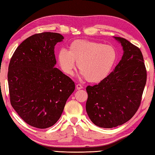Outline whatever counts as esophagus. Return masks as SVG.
I'll return each instance as SVG.
<instances>
[{"instance_id": "34e87169", "label": "esophagus", "mask_w": 155, "mask_h": 155, "mask_svg": "<svg viewBox=\"0 0 155 155\" xmlns=\"http://www.w3.org/2000/svg\"><path fill=\"white\" fill-rule=\"evenodd\" d=\"M76 87H77V90H80V89L83 88V86L81 84H77V85H76Z\"/></svg>"}]
</instances>
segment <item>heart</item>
Wrapping results in <instances>:
<instances>
[{
	"mask_svg": "<svg viewBox=\"0 0 155 155\" xmlns=\"http://www.w3.org/2000/svg\"><path fill=\"white\" fill-rule=\"evenodd\" d=\"M116 58L112 46L84 40L72 41L69 51L62 48L58 54V63L64 74H72L76 61L80 75L91 83L104 79L111 71Z\"/></svg>",
	"mask_w": 155,
	"mask_h": 155,
	"instance_id": "b5f03b06",
	"label": "heart"
}]
</instances>
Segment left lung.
<instances>
[{"instance_id": "left-lung-1", "label": "left lung", "mask_w": 155, "mask_h": 155, "mask_svg": "<svg viewBox=\"0 0 155 155\" xmlns=\"http://www.w3.org/2000/svg\"><path fill=\"white\" fill-rule=\"evenodd\" d=\"M121 43V61L104 79L86 87V111L95 125L112 128L132 117L139 108L147 81V71L140 48L126 39Z\"/></svg>"}]
</instances>
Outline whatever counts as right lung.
<instances>
[{"label": "right lung", "mask_w": 155, "mask_h": 155, "mask_svg": "<svg viewBox=\"0 0 155 155\" xmlns=\"http://www.w3.org/2000/svg\"><path fill=\"white\" fill-rule=\"evenodd\" d=\"M63 39L56 33L35 34L18 45L9 64L11 105L34 127L46 129L56 123L75 89L74 82L54 68L55 45Z\"/></svg>", "instance_id": "1"}]
</instances>
